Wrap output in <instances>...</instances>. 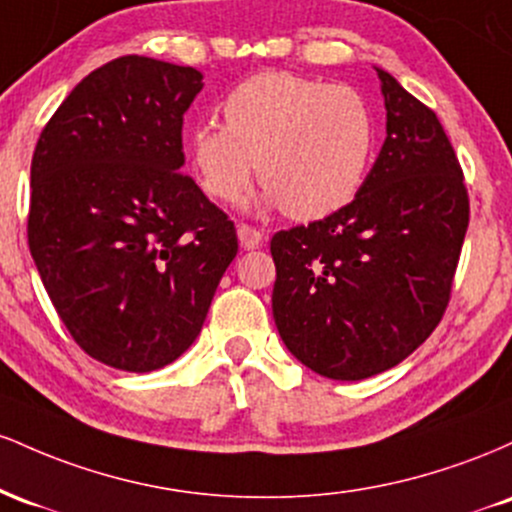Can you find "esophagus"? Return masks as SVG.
Here are the masks:
<instances>
[{
    "mask_svg": "<svg viewBox=\"0 0 512 512\" xmlns=\"http://www.w3.org/2000/svg\"><path fill=\"white\" fill-rule=\"evenodd\" d=\"M238 238H240V245H243V248H248V250L260 248V245L264 243V233L260 231V228L248 226V223H240Z\"/></svg>",
    "mask_w": 512,
    "mask_h": 512,
    "instance_id": "1",
    "label": "esophagus"
}]
</instances>
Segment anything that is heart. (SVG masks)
<instances>
[{"instance_id":"heart-1","label":"heart","mask_w":512,"mask_h":512,"mask_svg":"<svg viewBox=\"0 0 512 512\" xmlns=\"http://www.w3.org/2000/svg\"><path fill=\"white\" fill-rule=\"evenodd\" d=\"M223 125L197 122L185 146L202 192L231 204L252 175L267 199L296 221H317L351 204L368 178L375 117L344 84L291 72L245 79L223 101Z\"/></svg>"}]
</instances>
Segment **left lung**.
Returning a JSON list of instances; mask_svg holds the SVG:
<instances>
[{
	"label": "left lung",
	"instance_id": "1",
	"mask_svg": "<svg viewBox=\"0 0 512 512\" xmlns=\"http://www.w3.org/2000/svg\"><path fill=\"white\" fill-rule=\"evenodd\" d=\"M387 137L351 204L274 233L276 330L303 366L363 380L431 337L450 303L469 195L436 113L378 69Z\"/></svg>",
	"mask_w": 512,
	"mask_h": 512
}]
</instances>
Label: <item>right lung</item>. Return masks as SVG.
<instances>
[{
  "instance_id": "right-lung-1",
  "label": "right lung",
  "mask_w": 512,
  "mask_h": 512,
  "mask_svg": "<svg viewBox=\"0 0 512 512\" xmlns=\"http://www.w3.org/2000/svg\"><path fill=\"white\" fill-rule=\"evenodd\" d=\"M192 67L125 55L64 98L31 163L28 248L74 342L149 373L190 349L238 252L236 226L182 173Z\"/></svg>"
}]
</instances>
